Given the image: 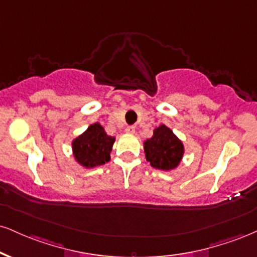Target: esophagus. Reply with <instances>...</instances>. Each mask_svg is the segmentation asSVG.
Listing matches in <instances>:
<instances>
[{
  "label": "esophagus",
  "instance_id": "esophagus-1",
  "mask_svg": "<svg viewBox=\"0 0 257 257\" xmlns=\"http://www.w3.org/2000/svg\"><path fill=\"white\" fill-rule=\"evenodd\" d=\"M125 133H128V134H134V133H135V126L134 125H128L125 128Z\"/></svg>",
  "mask_w": 257,
  "mask_h": 257
}]
</instances>
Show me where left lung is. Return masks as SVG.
Wrapping results in <instances>:
<instances>
[{
	"label": "left lung",
	"mask_w": 257,
	"mask_h": 257,
	"mask_svg": "<svg viewBox=\"0 0 257 257\" xmlns=\"http://www.w3.org/2000/svg\"><path fill=\"white\" fill-rule=\"evenodd\" d=\"M144 151L152 168L172 171L183 159L184 145L169 126L160 124L153 131V137L144 141Z\"/></svg>",
	"instance_id": "obj_1"
}]
</instances>
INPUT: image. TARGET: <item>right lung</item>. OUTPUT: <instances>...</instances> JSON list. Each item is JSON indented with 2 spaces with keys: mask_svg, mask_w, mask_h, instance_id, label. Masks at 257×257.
I'll use <instances>...</instances> for the list:
<instances>
[{
  "mask_svg": "<svg viewBox=\"0 0 257 257\" xmlns=\"http://www.w3.org/2000/svg\"><path fill=\"white\" fill-rule=\"evenodd\" d=\"M113 144L115 138L109 137L103 126L95 122L72 141L74 160L85 169L104 165L110 162Z\"/></svg>",
  "mask_w": 257,
  "mask_h": 257,
  "instance_id": "obj_1",
  "label": "right lung"
}]
</instances>
